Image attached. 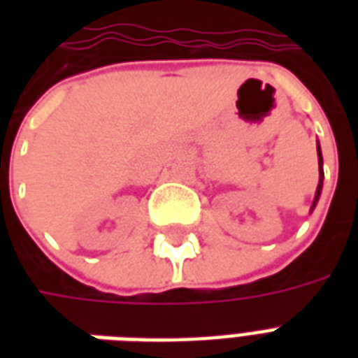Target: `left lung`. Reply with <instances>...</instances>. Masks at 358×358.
<instances>
[{"label": "left lung", "mask_w": 358, "mask_h": 358, "mask_svg": "<svg viewBox=\"0 0 358 358\" xmlns=\"http://www.w3.org/2000/svg\"><path fill=\"white\" fill-rule=\"evenodd\" d=\"M318 149V164H320V182H318V187H316V195H315V203H313V209H315L316 201H318V197H320V192H322V178H324V171H322V153H320V148Z\"/></svg>", "instance_id": "8db88e82"}]
</instances>
